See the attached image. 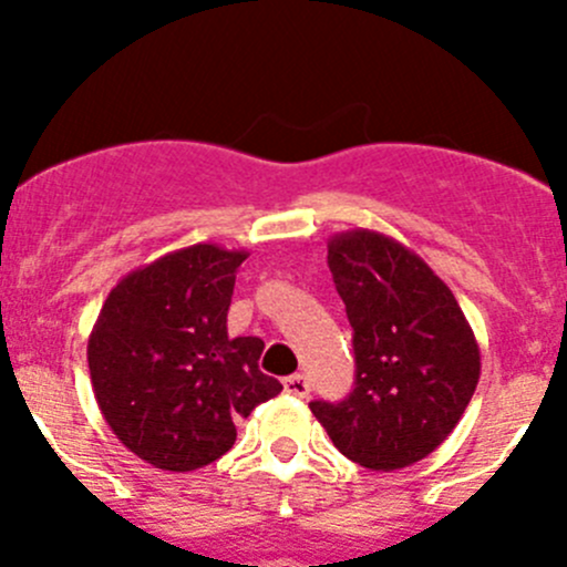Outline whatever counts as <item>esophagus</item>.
Listing matches in <instances>:
<instances>
[{
	"mask_svg": "<svg viewBox=\"0 0 567 567\" xmlns=\"http://www.w3.org/2000/svg\"><path fill=\"white\" fill-rule=\"evenodd\" d=\"M282 386H285V392L288 394H293V398H310V379H307V375H301V373H296V375H288V379L282 381Z\"/></svg>",
	"mask_w": 567,
	"mask_h": 567,
	"instance_id": "esophagus-1",
	"label": "esophagus"
}]
</instances>
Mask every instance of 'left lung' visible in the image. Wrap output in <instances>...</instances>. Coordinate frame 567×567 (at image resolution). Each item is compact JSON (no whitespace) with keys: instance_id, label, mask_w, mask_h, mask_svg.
Returning <instances> with one entry per match:
<instances>
[{"instance_id":"left-lung-1","label":"left lung","mask_w":567,"mask_h":567,"mask_svg":"<svg viewBox=\"0 0 567 567\" xmlns=\"http://www.w3.org/2000/svg\"><path fill=\"white\" fill-rule=\"evenodd\" d=\"M329 268L353 329L357 386L310 403L334 447L373 472L427 458L461 422L480 381V346L453 290L394 238L346 230Z\"/></svg>"}]
</instances>
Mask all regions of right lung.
<instances>
[{"label":"right lung","instance_id":"add662e5","mask_svg":"<svg viewBox=\"0 0 567 567\" xmlns=\"http://www.w3.org/2000/svg\"><path fill=\"white\" fill-rule=\"evenodd\" d=\"M249 251L175 249L125 274L87 340L106 425L164 472H194L236 444V420L282 384L260 373V337L227 334L236 274Z\"/></svg>","mask_w":567,"mask_h":567}]
</instances>
